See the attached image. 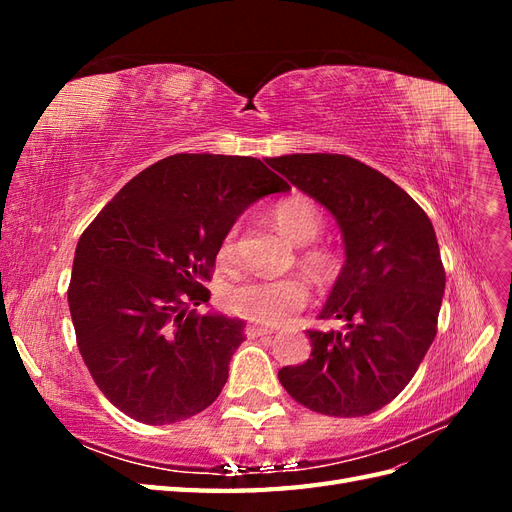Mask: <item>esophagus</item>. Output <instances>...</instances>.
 Listing matches in <instances>:
<instances>
[{"label": "esophagus", "mask_w": 512, "mask_h": 512, "mask_svg": "<svg viewBox=\"0 0 512 512\" xmlns=\"http://www.w3.org/2000/svg\"><path fill=\"white\" fill-rule=\"evenodd\" d=\"M275 333L273 327H262V324H247L245 335L247 337H262V335H271Z\"/></svg>", "instance_id": "1"}]
</instances>
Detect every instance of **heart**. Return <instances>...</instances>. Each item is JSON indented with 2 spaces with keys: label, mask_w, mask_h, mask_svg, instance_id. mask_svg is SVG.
Instances as JSON below:
<instances>
[{
  "label": "heart",
  "mask_w": 512,
  "mask_h": 512,
  "mask_svg": "<svg viewBox=\"0 0 512 512\" xmlns=\"http://www.w3.org/2000/svg\"><path fill=\"white\" fill-rule=\"evenodd\" d=\"M275 226L292 243L307 245L312 243L324 226L322 213L312 200L292 196L280 200L271 211ZM239 224H232L222 239V258L230 260L237 252ZM309 265L318 271H329L333 267V256L327 250H309L305 252ZM224 307L228 312L241 318L262 322V324H280L288 320L294 312H299L309 301V284L303 277H247V280L230 284L222 294Z\"/></svg>",
  "instance_id": "b5f03b06"
}]
</instances>
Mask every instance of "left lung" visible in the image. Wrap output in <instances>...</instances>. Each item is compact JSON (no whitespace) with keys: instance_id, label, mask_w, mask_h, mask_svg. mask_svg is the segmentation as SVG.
I'll list each match as a JSON object with an SVG mask.
<instances>
[{"instance_id":"1","label":"left lung","mask_w":512,"mask_h":512,"mask_svg":"<svg viewBox=\"0 0 512 512\" xmlns=\"http://www.w3.org/2000/svg\"><path fill=\"white\" fill-rule=\"evenodd\" d=\"M267 162L333 213L346 245L320 312L346 329L307 331L309 359L277 378L314 412H376L406 389L438 333L446 275L436 232L397 183L350 156L292 153Z\"/></svg>"}]
</instances>
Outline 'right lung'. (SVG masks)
<instances>
[{
    "mask_svg": "<svg viewBox=\"0 0 512 512\" xmlns=\"http://www.w3.org/2000/svg\"><path fill=\"white\" fill-rule=\"evenodd\" d=\"M290 185L256 158L175 153L130 179L74 252L68 305L83 361L115 408L168 425L211 406L245 322L198 316L226 230Z\"/></svg>",
    "mask_w": 512,
    "mask_h": 512,
    "instance_id": "right-lung-1",
    "label": "right lung"
}]
</instances>
